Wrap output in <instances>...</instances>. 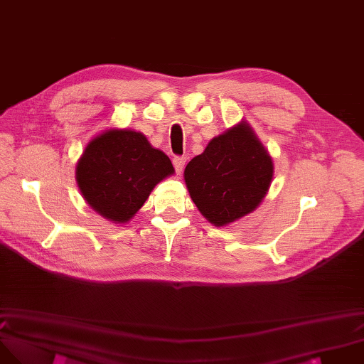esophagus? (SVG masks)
I'll list each match as a JSON object with an SVG mask.
<instances>
[{
  "instance_id": "34e87169",
  "label": "esophagus",
  "mask_w": 364,
  "mask_h": 364,
  "mask_svg": "<svg viewBox=\"0 0 364 364\" xmlns=\"http://www.w3.org/2000/svg\"><path fill=\"white\" fill-rule=\"evenodd\" d=\"M172 165H174V168H176L178 174H181V171L186 165V158L184 156H174V159H172Z\"/></svg>"
}]
</instances>
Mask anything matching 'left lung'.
Here are the masks:
<instances>
[{
	"label": "left lung",
	"mask_w": 364,
	"mask_h": 364,
	"mask_svg": "<svg viewBox=\"0 0 364 364\" xmlns=\"http://www.w3.org/2000/svg\"><path fill=\"white\" fill-rule=\"evenodd\" d=\"M272 178L269 153L245 122L213 139L184 171L190 198L218 227L252 213Z\"/></svg>",
	"instance_id": "1"
}]
</instances>
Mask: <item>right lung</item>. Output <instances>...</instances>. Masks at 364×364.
<instances>
[{
	"label": "right lung",
	"mask_w": 364,
	"mask_h": 364,
	"mask_svg": "<svg viewBox=\"0 0 364 364\" xmlns=\"http://www.w3.org/2000/svg\"><path fill=\"white\" fill-rule=\"evenodd\" d=\"M172 172L169 158L153 149L141 132L110 129L85 147L76 165V181L94 211L127 223Z\"/></svg>",
	"instance_id": "right-lung-1"
}]
</instances>
